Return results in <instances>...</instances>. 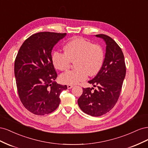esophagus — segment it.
I'll list each match as a JSON object with an SVG mask.
<instances>
[{
    "mask_svg": "<svg viewBox=\"0 0 148 148\" xmlns=\"http://www.w3.org/2000/svg\"><path fill=\"white\" fill-rule=\"evenodd\" d=\"M73 87V85H71V84L67 85V88H68V89H71V88H72Z\"/></svg>",
    "mask_w": 148,
    "mask_h": 148,
    "instance_id": "obj_1",
    "label": "esophagus"
}]
</instances>
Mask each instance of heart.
Masks as SVG:
<instances>
[{"label": "heart", "instance_id": "heart-1", "mask_svg": "<svg viewBox=\"0 0 148 148\" xmlns=\"http://www.w3.org/2000/svg\"><path fill=\"white\" fill-rule=\"evenodd\" d=\"M65 53L55 52L52 60L57 69L64 71L75 62V69L62 73L60 81L64 84H75L86 79L88 75L95 76L101 70L104 60L101 46L93 44L83 38H75L64 46Z\"/></svg>", "mask_w": 148, "mask_h": 148}]
</instances>
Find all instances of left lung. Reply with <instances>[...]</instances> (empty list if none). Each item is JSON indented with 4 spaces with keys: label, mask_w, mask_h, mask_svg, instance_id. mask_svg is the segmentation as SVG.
Returning <instances> with one entry per match:
<instances>
[{
    "label": "left lung",
    "mask_w": 148,
    "mask_h": 148,
    "mask_svg": "<svg viewBox=\"0 0 148 148\" xmlns=\"http://www.w3.org/2000/svg\"><path fill=\"white\" fill-rule=\"evenodd\" d=\"M106 44L104 63L101 70L88 83L97 87L83 88L78 104L81 110L93 117L109 112L117 102L126 74V66L122 49L113 39L105 34H96Z\"/></svg>",
    "instance_id": "1"
}]
</instances>
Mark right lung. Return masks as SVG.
I'll return each mask as SVG.
<instances>
[{
  "label": "right lung",
  "instance_id": "right-lung-1",
  "mask_svg": "<svg viewBox=\"0 0 148 148\" xmlns=\"http://www.w3.org/2000/svg\"><path fill=\"white\" fill-rule=\"evenodd\" d=\"M66 33L40 32L31 35L20 47L15 61L16 86L21 102L35 115H44L59 106L66 85L56 82L57 74L51 52Z\"/></svg>",
  "mask_w": 148,
  "mask_h": 148
}]
</instances>
